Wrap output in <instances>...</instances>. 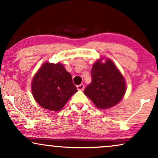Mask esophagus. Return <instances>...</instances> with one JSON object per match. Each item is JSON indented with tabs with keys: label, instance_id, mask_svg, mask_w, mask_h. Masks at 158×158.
<instances>
[{
	"label": "esophagus",
	"instance_id": "1",
	"mask_svg": "<svg viewBox=\"0 0 158 158\" xmlns=\"http://www.w3.org/2000/svg\"><path fill=\"white\" fill-rule=\"evenodd\" d=\"M77 88L79 90H83L85 88V85H84V84H80L79 85H77Z\"/></svg>",
	"mask_w": 158,
	"mask_h": 158
}]
</instances>
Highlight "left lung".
I'll list each match as a JSON object with an SVG mask.
<instances>
[{
	"label": "left lung",
	"mask_w": 158,
	"mask_h": 158,
	"mask_svg": "<svg viewBox=\"0 0 158 158\" xmlns=\"http://www.w3.org/2000/svg\"><path fill=\"white\" fill-rule=\"evenodd\" d=\"M92 81L84 90L97 108H110L117 105L126 93V81L115 64L109 59L97 61L91 69Z\"/></svg>",
	"instance_id": "left-lung-1"
}]
</instances>
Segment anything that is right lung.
Segmentation results:
<instances>
[{"mask_svg":"<svg viewBox=\"0 0 158 158\" xmlns=\"http://www.w3.org/2000/svg\"><path fill=\"white\" fill-rule=\"evenodd\" d=\"M77 91L70 73L59 63H44L32 79V95L45 109L61 110Z\"/></svg>","mask_w":158,"mask_h":158,"instance_id":"add662e5","label":"right lung"}]
</instances>
